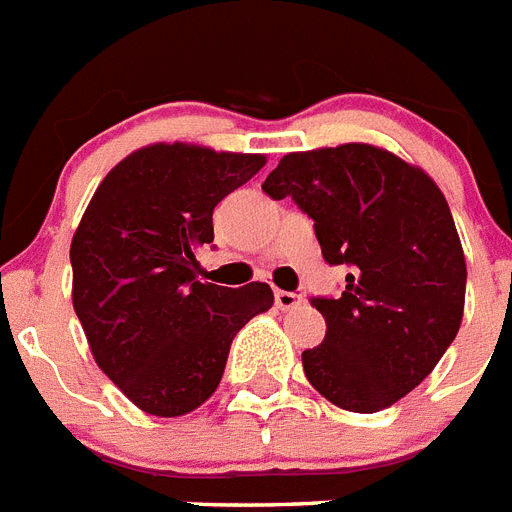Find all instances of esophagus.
Listing matches in <instances>:
<instances>
[{
  "label": "esophagus",
  "instance_id": "1",
  "mask_svg": "<svg viewBox=\"0 0 512 512\" xmlns=\"http://www.w3.org/2000/svg\"><path fill=\"white\" fill-rule=\"evenodd\" d=\"M302 299H305L302 292H284V289H278L276 292V305L281 307V310H294V307L302 305Z\"/></svg>",
  "mask_w": 512,
  "mask_h": 512
}]
</instances>
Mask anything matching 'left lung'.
I'll use <instances>...</instances> for the list:
<instances>
[{"label":"left lung","mask_w":512,"mask_h":512,"mask_svg":"<svg viewBox=\"0 0 512 512\" xmlns=\"http://www.w3.org/2000/svg\"><path fill=\"white\" fill-rule=\"evenodd\" d=\"M313 218L328 265H347L339 297H313L321 347L302 352L328 402L376 413L413 392L458 336L465 257L450 205L423 170L371 144L292 152L265 178Z\"/></svg>","instance_id":"left-lung-1"}]
</instances>
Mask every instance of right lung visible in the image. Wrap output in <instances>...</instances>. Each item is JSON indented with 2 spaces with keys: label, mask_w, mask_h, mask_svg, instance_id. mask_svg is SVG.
<instances>
[{
  "label": "right lung",
  "mask_w": 512,
  "mask_h": 512,
  "mask_svg": "<svg viewBox=\"0 0 512 512\" xmlns=\"http://www.w3.org/2000/svg\"><path fill=\"white\" fill-rule=\"evenodd\" d=\"M263 155L152 144L94 191L73 244V307L94 360L144 413L176 418L218 389L234 336L273 305L268 284L197 278L213 210Z\"/></svg>",
  "instance_id": "1"
}]
</instances>
